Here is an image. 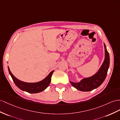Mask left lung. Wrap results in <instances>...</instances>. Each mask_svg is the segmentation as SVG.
<instances>
[{
	"label": "left lung",
	"mask_w": 120,
	"mask_h": 120,
	"mask_svg": "<svg viewBox=\"0 0 120 120\" xmlns=\"http://www.w3.org/2000/svg\"><path fill=\"white\" fill-rule=\"evenodd\" d=\"M104 46L105 58L98 71L94 75L82 79L79 82H70L73 86L78 90L84 92L92 91L99 87L105 80L109 66V55L107 51L105 44H104Z\"/></svg>",
	"instance_id": "1"
}]
</instances>
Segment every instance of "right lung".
Instances as JSON below:
<instances>
[{
    "instance_id": "right-lung-1",
    "label": "right lung",
    "mask_w": 120,
    "mask_h": 120,
    "mask_svg": "<svg viewBox=\"0 0 120 120\" xmlns=\"http://www.w3.org/2000/svg\"><path fill=\"white\" fill-rule=\"evenodd\" d=\"M8 70L15 85L20 89L28 92L29 93H38L45 90L50 85L51 81V76L54 72V70L52 71L47 77L40 82H26L21 81L15 77L11 72L8 66Z\"/></svg>"
}]
</instances>
